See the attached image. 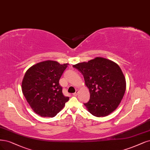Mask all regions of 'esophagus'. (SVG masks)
Here are the masks:
<instances>
[{
	"label": "esophagus",
	"mask_w": 150,
	"mask_h": 150,
	"mask_svg": "<svg viewBox=\"0 0 150 150\" xmlns=\"http://www.w3.org/2000/svg\"><path fill=\"white\" fill-rule=\"evenodd\" d=\"M78 92H79V91L78 90H76V92L75 93H74V94H73L74 96H77V94H78Z\"/></svg>",
	"instance_id": "obj_1"
}]
</instances>
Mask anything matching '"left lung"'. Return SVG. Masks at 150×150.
<instances>
[{
    "label": "left lung",
    "mask_w": 150,
    "mask_h": 150,
    "mask_svg": "<svg viewBox=\"0 0 150 150\" xmlns=\"http://www.w3.org/2000/svg\"><path fill=\"white\" fill-rule=\"evenodd\" d=\"M84 76L90 99L84 105L92 115L107 116L120 104L126 90V80L120 68L108 59H94L73 65Z\"/></svg>",
    "instance_id": "8db88e82"
}]
</instances>
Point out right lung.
<instances>
[{
    "label": "right lung",
    "mask_w": 150,
    "mask_h": 150,
    "mask_svg": "<svg viewBox=\"0 0 150 150\" xmlns=\"http://www.w3.org/2000/svg\"><path fill=\"white\" fill-rule=\"evenodd\" d=\"M69 65L47 60L33 65L26 71L22 90L32 110L41 117H53L65 105V97L59 84L61 76Z\"/></svg>",
    "instance_id": "obj_1"
}]
</instances>
